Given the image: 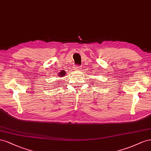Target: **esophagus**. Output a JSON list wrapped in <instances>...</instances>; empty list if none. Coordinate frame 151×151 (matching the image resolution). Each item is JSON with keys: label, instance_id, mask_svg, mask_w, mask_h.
I'll return each instance as SVG.
<instances>
[{"label": "esophagus", "instance_id": "obj_1", "mask_svg": "<svg viewBox=\"0 0 151 151\" xmlns=\"http://www.w3.org/2000/svg\"><path fill=\"white\" fill-rule=\"evenodd\" d=\"M76 69L77 70H80V69H81V67H80V66H76Z\"/></svg>", "mask_w": 151, "mask_h": 151}]
</instances>
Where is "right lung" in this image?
Listing matches in <instances>:
<instances>
[{
    "mask_svg": "<svg viewBox=\"0 0 151 151\" xmlns=\"http://www.w3.org/2000/svg\"><path fill=\"white\" fill-rule=\"evenodd\" d=\"M64 75H65V71H62L61 72H60V73H59V76L63 77V76H64Z\"/></svg>",
    "mask_w": 151,
    "mask_h": 151,
    "instance_id": "obj_1",
    "label": "right lung"
}]
</instances>
